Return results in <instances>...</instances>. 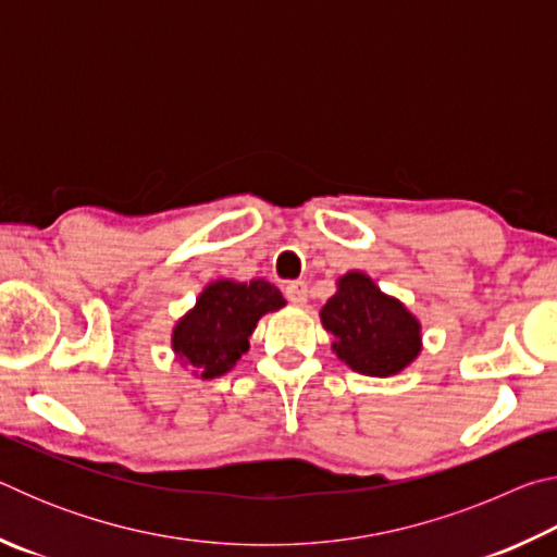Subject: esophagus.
I'll use <instances>...</instances> for the list:
<instances>
[{"mask_svg": "<svg viewBox=\"0 0 557 557\" xmlns=\"http://www.w3.org/2000/svg\"><path fill=\"white\" fill-rule=\"evenodd\" d=\"M285 295L295 307H305L307 305V282H301V280L289 282V285L285 287Z\"/></svg>", "mask_w": 557, "mask_h": 557, "instance_id": "34e87169", "label": "esophagus"}]
</instances>
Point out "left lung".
Listing matches in <instances>:
<instances>
[{"instance_id":"8db88e82","label":"left lung","mask_w":557,"mask_h":557,"mask_svg":"<svg viewBox=\"0 0 557 557\" xmlns=\"http://www.w3.org/2000/svg\"><path fill=\"white\" fill-rule=\"evenodd\" d=\"M319 317L334 338L332 351L356 373L388 379L408 369L422 351L420 319L361 270L336 280L334 297L326 299Z\"/></svg>"}]
</instances>
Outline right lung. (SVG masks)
<instances>
[{
  "instance_id": "obj_1",
  "label": "right lung",
  "mask_w": 557,
  "mask_h": 557,
  "mask_svg": "<svg viewBox=\"0 0 557 557\" xmlns=\"http://www.w3.org/2000/svg\"><path fill=\"white\" fill-rule=\"evenodd\" d=\"M285 307V297L265 280H213L196 305L178 319L172 351L196 379L211 381L228 373L250 348L260 317Z\"/></svg>"
}]
</instances>
